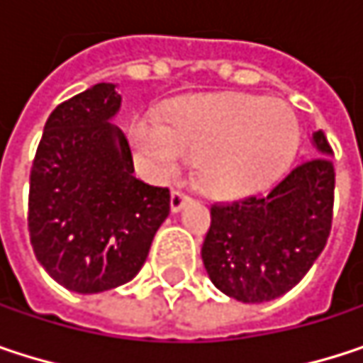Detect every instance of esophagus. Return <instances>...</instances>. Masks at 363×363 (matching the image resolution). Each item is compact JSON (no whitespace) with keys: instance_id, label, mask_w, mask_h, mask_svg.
<instances>
[{"instance_id":"1","label":"esophagus","mask_w":363,"mask_h":363,"mask_svg":"<svg viewBox=\"0 0 363 363\" xmlns=\"http://www.w3.org/2000/svg\"><path fill=\"white\" fill-rule=\"evenodd\" d=\"M186 201H189V197L182 191H172V195H170V208H172V212H181Z\"/></svg>"}]
</instances>
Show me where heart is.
Here are the masks:
<instances>
[{"label":"heart","mask_w":363,"mask_h":363,"mask_svg":"<svg viewBox=\"0 0 363 363\" xmlns=\"http://www.w3.org/2000/svg\"><path fill=\"white\" fill-rule=\"evenodd\" d=\"M130 143L140 168L170 181L195 160V181L214 197L235 199L275 181L298 149V119L277 99L246 92L199 94L172 103L164 123L138 115Z\"/></svg>","instance_id":"obj_1"}]
</instances>
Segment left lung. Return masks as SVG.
I'll return each instance as SVG.
<instances>
[{
	"instance_id": "8db88e82",
	"label": "left lung",
	"mask_w": 363,
	"mask_h": 363,
	"mask_svg": "<svg viewBox=\"0 0 363 363\" xmlns=\"http://www.w3.org/2000/svg\"><path fill=\"white\" fill-rule=\"evenodd\" d=\"M318 157L296 166L269 193L214 203L201 258L212 284L242 303H267L292 290L330 235L334 166L326 134Z\"/></svg>"
}]
</instances>
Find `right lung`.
Returning <instances> with one entry per match:
<instances>
[{"mask_svg":"<svg viewBox=\"0 0 363 363\" xmlns=\"http://www.w3.org/2000/svg\"><path fill=\"white\" fill-rule=\"evenodd\" d=\"M115 84H96L50 113L29 186V235L39 264L71 292L130 281L170 214V191L134 177L132 151L111 123Z\"/></svg>","mask_w":363,"mask_h":363,"instance_id":"1","label":"right lung"}]
</instances>
